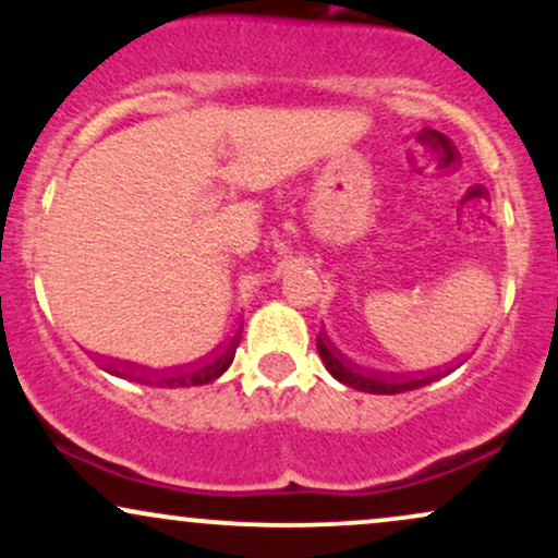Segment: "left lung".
Masks as SVG:
<instances>
[{
    "label": "left lung",
    "mask_w": 558,
    "mask_h": 558,
    "mask_svg": "<svg viewBox=\"0 0 558 558\" xmlns=\"http://www.w3.org/2000/svg\"><path fill=\"white\" fill-rule=\"evenodd\" d=\"M317 351H319V360L325 364V369H328L338 383H343V386L354 390H362V393L393 396V393H403V390L427 386V383H433V377H438V375H422V377L390 375V373H380V369L362 367V364L351 362L349 356L341 354L325 330L317 336Z\"/></svg>",
    "instance_id": "left-lung-1"
}]
</instances>
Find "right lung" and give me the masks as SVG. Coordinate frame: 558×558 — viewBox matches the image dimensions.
I'll return each instance as SVG.
<instances>
[{"instance_id": "add662e5", "label": "right lung", "mask_w": 558, "mask_h": 558, "mask_svg": "<svg viewBox=\"0 0 558 558\" xmlns=\"http://www.w3.org/2000/svg\"><path fill=\"white\" fill-rule=\"evenodd\" d=\"M235 349H239V338H233V341H230L226 349L217 351V354L209 356V360L194 362V364H189V367H181V369H172V373H165L162 377H155V380L131 373V367H110V373L120 375V377H128V380L149 383V386H168V388L204 386V383H213L222 373H226V369L230 367V362H233Z\"/></svg>"}]
</instances>
